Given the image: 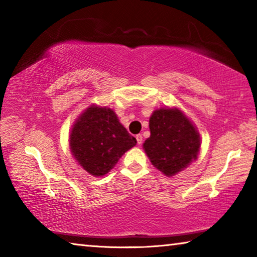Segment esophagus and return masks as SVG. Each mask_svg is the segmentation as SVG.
I'll return each mask as SVG.
<instances>
[{"mask_svg": "<svg viewBox=\"0 0 257 257\" xmlns=\"http://www.w3.org/2000/svg\"><path fill=\"white\" fill-rule=\"evenodd\" d=\"M136 139H137V144L141 145L142 143H143V136H142V135H141V134L136 135Z\"/></svg>", "mask_w": 257, "mask_h": 257, "instance_id": "esophagus-1", "label": "esophagus"}]
</instances>
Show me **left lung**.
Here are the masks:
<instances>
[{
  "label": "left lung",
  "mask_w": 257,
  "mask_h": 257,
  "mask_svg": "<svg viewBox=\"0 0 257 257\" xmlns=\"http://www.w3.org/2000/svg\"><path fill=\"white\" fill-rule=\"evenodd\" d=\"M151 136L143 147L151 163L172 177L197 159L201 138L195 125L179 108H159L150 118Z\"/></svg>",
  "instance_id": "left-lung-1"
}]
</instances>
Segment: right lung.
<instances>
[{
    "mask_svg": "<svg viewBox=\"0 0 257 257\" xmlns=\"http://www.w3.org/2000/svg\"><path fill=\"white\" fill-rule=\"evenodd\" d=\"M70 150L78 164L95 177L111 170L125 152L137 144L110 107L90 105L72 125Z\"/></svg>",
    "mask_w": 257,
    "mask_h": 257,
    "instance_id": "add662e5",
    "label": "right lung"
}]
</instances>
